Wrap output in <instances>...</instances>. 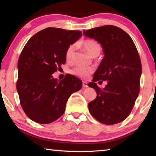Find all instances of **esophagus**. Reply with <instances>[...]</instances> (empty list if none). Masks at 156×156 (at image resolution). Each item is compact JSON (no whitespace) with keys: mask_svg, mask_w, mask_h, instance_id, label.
Returning a JSON list of instances; mask_svg holds the SVG:
<instances>
[{"mask_svg":"<svg viewBox=\"0 0 156 156\" xmlns=\"http://www.w3.org/2000/svg\"><path fill=\"white\" fill-rule=\"evenodd\" d=\"M83 86L84 87H87L88 85H87V83L85 81H83Z\"/></svg>","mask_w":156,"mask_h":156,"instance_id":"obj_1","label":"esophagus"}]
</instances>
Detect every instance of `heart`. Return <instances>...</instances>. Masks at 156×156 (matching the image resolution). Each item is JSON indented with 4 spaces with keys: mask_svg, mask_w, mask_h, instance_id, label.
<instances>
[{
    "mask_svg": "<svg viewBox=\"0 0 156 156\" xmlns=\"http://www.w3.org/2000/svg\"><path fill=\"white\" fill-rule=\"evenodd\" d=\"M81 45L92 56L100 54L101 51V46L94 40H86L81 43ZM76 56V46L72 44L69 47L66 51V60L67 62H72ZM93 72V68L83 65H78L71 70V73L73 75L80 76L81 78H87Z\"/></svg>",
    "mask_w": 156,
    "mask_h": 156,
    "instance_id": "1",
    "label": "heart"
}]
</instances>
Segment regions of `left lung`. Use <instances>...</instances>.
<instances>
[{
  "mask_svg": "<svg viewBox=\"0 0 156 156\" xmlns=\"http://www.w3.org/2000/svg\"><path fill=\"white\" fill-rule=\"evenodd\" d=\"M83 34L98 42L105 54L88 84L97 93L88 104L89 112L105 125L119 123L128 117L140 92L142 65L138 50L130 36L116 26L84 30ZM100 80L108 81L102 90L94 83Z\"/></svg>",
  "mask_w": 156,
  "mask_h": 156,
  "instance_id": "obj_1",
  "label": "left lung"
}]
</instances>
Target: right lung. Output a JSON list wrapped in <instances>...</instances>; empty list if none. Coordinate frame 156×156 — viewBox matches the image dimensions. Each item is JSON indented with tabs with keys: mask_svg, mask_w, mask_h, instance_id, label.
I'll return each mask as SVG.
<instances>
[{
	"mask_svg": "<svg viewBox=\"0 0 156 156\" xmlns=\"http://www.w3.org/2000/svg\"><path fill=\"white\" fill-rule=\"evenodd\" d=\"M80 31L47 27L31 37L18 62L16 89L21 107L29 118L49 124L61 117L68 98L80 90L83 83L67 74L58 80L52 74L65 64L66 51L82 36Z\"/></svg>",
	"mask_w": 156,
	"mask_h": 156,
	"instance_id": "right-lung-1",
	"label": "right lung"
}]
</instances>
